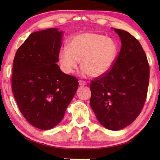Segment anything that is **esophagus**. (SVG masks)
<instances>
[{"mask_svg": "<svg viewBox=\"0 0 160 160\" xmlns=\"http://www.w3.org/2000/svg\"><path fill=\"white\" fill-rule=\"evenodd\" d=\"M87 83V82H85V81H84V80H79V84L80 86H82V85H86Z\"/></svg>", "mask_w": 160, "mask_h": 160, "instance_id": "34e87169", "label": "esophagus"}]
</instances>
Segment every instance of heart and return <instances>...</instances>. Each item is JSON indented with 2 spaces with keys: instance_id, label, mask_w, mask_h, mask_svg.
Wrapping results in <instances>:
<instances>
[{
  "instance_id": "heart-1",
  "label": "heart",
  "mask_w": 160,
  "mask_h": 160,
  "mask_svg": "<svg viewBox=\"0 0 160 160\" xmlns=\"http://www.w3.org/2000/svg\"><path fill=\"white\" fill-rule=\"evenodd\" d=\"M116 54L117 47L111 39L97 33H84L75 36L69 47L60 50L59 59L67 73H73L80 60L83 76L99 77L109 70Z\"/></svg>"
}]
</instances>
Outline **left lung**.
<instances>
[{
  "mask_svg": "<svg viewBox=\"0 0 160 160\" xmlns=\"http://www.w3.org/2000/svg\"><path fill=\"white\" fill-rule=\"evenodd\" d=\"M114 31L121 49L109 70L91 81L90 104L102 125L118 131L131 124L143 108L150 69L140 42L124 30Z\"/></svg>",
  "mask_w": 160,
  "mask_h": 160,
  "instance_id": "obj_1",
  "label": "left lung"
}]
</instances>
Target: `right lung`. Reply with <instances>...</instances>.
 Instances as JSON below:
<instances>
[{
    "mask_svg": "<svg viewBox=\"0 0 160 160\" xmlns=\"http://www.w3.org/2000/svg\"><path fill=\"white\" fill-rule=\"evenodd\" d=\"M62 33L56 28L31 33L13 59V96L26 120L42 130L52 128L62 120L79 84L56 64Z\"/></svg>",
    "mask_w": 160,
    "mask_h": 160,
    "instance_id": "right-lung-1",
    "label": "right lung"
}]
</instances>
